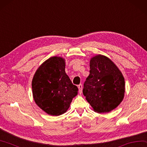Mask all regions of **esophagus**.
Masks as SVG:
<instances>
[{
    "mask_svg": "<svg viewBox=\"0 0 147 147\" xmlns=\"http://www.w3.org/2000/svg\"><path fill=\"white\" fill-rule=\"evenodd\" d=\"M78 92H79V93H80V94H82V84L78 85Z\"/></svg>",
    "mask_w": 147,
    "mask_h": 147,
    "instance_id": "34e87169",
    "label": "esophagus"
}]
</instances>
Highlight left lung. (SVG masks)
<instances>
[{
  "mask_svg": "<svg viewBox=\"0 0 147 147\" xmlns=\"http://www.w3.org/2000/svg\"><path fill=\"white\" fill-rule=\"evenodd\" d=\"M89 72L83 94L92 110L100 114L115 109L125 95V83L121 71L110 58L98 55L90 58Z\"/></svg>",
  "mask_w": 147,
  "mask_h": 147,
  "instance_id": "1",
  "label": "left lung"
}]
</instances>
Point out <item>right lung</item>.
Returning a JSON list of instances; mask_svg holds the SVG:
<instances>
[{"label":"right lung","instance_id":"right-lung-1","mask_svg":"<svg viewBox=\"0 0 147 147\" xmlns=\"http://www.w3.org/2000/svg\"><path fill=\"white\" fill-rule=\"evenodd\" d=\"M65 68L64 58L55 56L42 63L33 76V99L49 115L60 116L66 113L73 98L78 94V87L72 84Z\"/></svg>","mask_w":147,"mask_h":147}]
</instances>
